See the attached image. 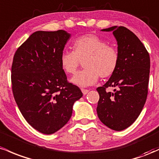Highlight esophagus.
I'll list each match as a JSON object with an SVG mask.
<instances>
[{"label": "esophagus", "instance_id": "34e87169", "mask_svg": "<svg viewBox=\"0 0 159 159\" xmlns=\"http://www.w3.org/2000/svg\"><path fill=\"white\" fill-rule=\"evenodd\" d=\"M81 91H82V92H83V94H86L88 93V92H89V90H88V89H81Z\"/></svg>", "mask_w": 159, "mask_h": 159}]
</instances>
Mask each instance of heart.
<instances>
[{
  "instance_id": "1",
  "label": "heart",
  "mask_w": 159,
  "mask_h": 159,
  "mask_svg": "<svg viewBox=\"0 0 159 159\" xmlns=\"http://www.w3.org/2000/svg\"><path fill=\"white\" fill-rule=\"evenodd\" d=\"M83 61V70L77 73L71 82L81 87H87L97 83L100 76L105 79L111 76L119 65L118 51L107 45L101 37L86 34L78 37L73 43V51H64L60 56L62 70L67 74H74Z\"/></svg>"
}]
</instances>
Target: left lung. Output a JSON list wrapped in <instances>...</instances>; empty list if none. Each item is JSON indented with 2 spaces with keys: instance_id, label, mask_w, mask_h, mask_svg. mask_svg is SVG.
<instances>
[{
  "instance_id": "obj_1",
  "label": "left lung",
  "mask_w": 159,
  "mask_h": 159,
  "mask_svg": "<svg viewBox=\"0 0 159 159\" xmlns=\"http://www.w3.org/2000/svg\"><path fill=\"white\" fill-rule=\"evenodd\" d=\"M101 31H113L119 61L108 81L97 89L100 96L97 113L105 125L122 131L134 122L147 101L150 58L141 41L125 27L113 26ZM109 87L114 89L113 93L106 91Z\"/></svg>"
}]
</instances>
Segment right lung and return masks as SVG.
I'll use <instances>...</instances> for the list:
<instances>
[{
	"mask_svg": "<svg viewBox=\"0 0 159 159\" xmlns=\"http://www.w3.org/2000/svg\"><path fill=\"white\" fill-rule=\"evenodd\" d=\"M70 37L64 30L34 32L12 61V89L18 107L28 124L46 134L67 124L74 102L83 96L61 67L60 56Z\"/></svg>",
	"mask_w": 159,
	"mask_h": 159,
	"instance_id": "right-lung-1",
	"label": "right lung"
}]
</instances>
